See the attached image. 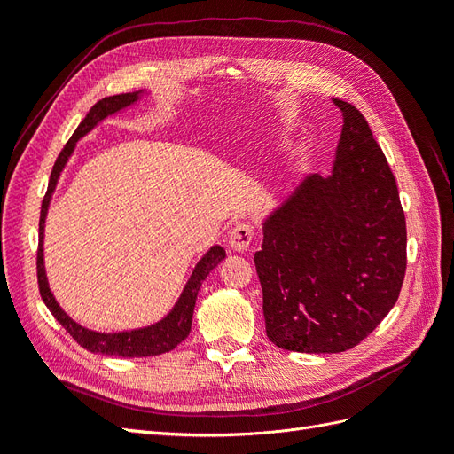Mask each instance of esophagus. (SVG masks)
<instances>
[{"instance_id": "obj_1", "label": "esophagus", "mask_w": 454, "mask_h": 454, "mask_svg": "<svg viewBox=\"0 0 454 454\" xmlns=\"http://www.w3.org/2000/svg\"><path fill=\"white\" fill-rule=\"evenodd\" d=\"M254 239V225L248 222H239L229 232V246L235 252H246Z\"/></svg>"}]
</instances>
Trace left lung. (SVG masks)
I'll return each mask as SVG.
<instances>
[{
  "label": "left lung",
  "mask_w": 454,
  "mask_h": 454,
  "mask_svg": "<svg viewBox=\"0 0 454 454\" xmlns=\"http://www.w3.org/2000/svg\"><path fill=\"white\" fill-rule=\"evenodd\" d=\"M342 130L332 176H310L263 223L255 269L267 337L284 350L354 348L400 297L407 229L387 157L365 117L333 100Z\"/></svg>",
  "instance_id": "obj_1"
}]
</instances>
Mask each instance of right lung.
<instances>
[{
  "label": "right lung",
  "mask_w": 454,
  "mask_h": 454,
  "mask_svg": "<svg viewBox=\"0 0 454 454\" xmlns=\"http://www.w3.org/2000/svg\"><path fill=\"white\" fill-rule=\"evenodd\" d=\"M140 98V92H127V94H115V96H107V98H102L100 102H96L87 117L81 121V125L77 130L72 134L70 142L64 145L60 151V155L54 162L52 172H51V180L47 193L43 197V202H41V215H39V248H37V284H39V294L47 309L52 312L54 318H57L62 327L70 333L81 347L87 348L89 352L96 354H106V356H121V358H144V356H159L164 352H170L176 348L180 342L189 335L191 332V322H193V310H195V301L197 294L200 290V286L204 278L208 277L212 269L217 267L219 261L225 257V250L222 246H212L197 267L193 269V274H191L189 282L185 284V290L177 299L176 307L172 312L162 318L160 322L147 325L142 329H132V332H121V333H98V332H90V329L75 324L70 316H67L60 305L54 301L49 284H47V274H45V265H43V229H45V217L49 210V202L52 197V191L57 187V182L60 177V172L64 170L67 159L74 153L75 142L79 138H83L87 132H90L100 121H104L107 115H112L119 109L127 107L134 104Z\"/></svg>",
  "instance_id": "1"
}]
</instances>
